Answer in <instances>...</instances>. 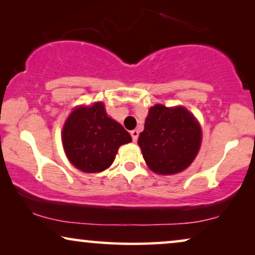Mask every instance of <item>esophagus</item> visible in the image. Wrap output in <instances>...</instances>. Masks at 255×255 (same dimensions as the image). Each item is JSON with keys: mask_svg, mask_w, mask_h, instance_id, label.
<instances>
[{"mask_svg": "<svg viewBox=\"0 0 255 255\" xmlns=\"http://www.w3.org/2000/svg\"><path fill=\"white\" fill-rule=\"evenodd\" d=\"M138 135H139V132H138L137 130H132L131 131V137H132V140L134 141H137V139H138Z\"/></svg>", "mask_w": 255, "mask_h": 255, "instance_id": "34e87169", "label": "esophagus"}]
</instances>
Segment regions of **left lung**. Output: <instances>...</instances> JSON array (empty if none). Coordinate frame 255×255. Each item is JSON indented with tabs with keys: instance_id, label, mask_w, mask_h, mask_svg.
<instances>
[{
	"instance_id": "obj_1",
	"label": "left lung",
	"mask_w": 255,
	"mask_h": 255,
	"mask_svg": "<svg viewBox=\"0 0 255 255\" xmlns=\"http://www.w3.org/2000/svg\"><path fill=\"white\" fill-rule=\"evenodd\" d=\"M201 144V128L184 107L150 108L138 145L148 168L158 174H176L192 164Z\"/></svg>"
}]
</instances>
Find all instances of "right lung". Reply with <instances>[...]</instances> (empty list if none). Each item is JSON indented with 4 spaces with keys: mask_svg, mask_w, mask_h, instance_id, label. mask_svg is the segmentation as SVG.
Masks as SVG:
<instances>
[{
    "mask_svg": "<svg viewBox=\"0 0 255 255\" xmlns=\"http://www.w3.org/2000/svg\"><path fill=\"white\" fill-rule=\"evenodd\" d=\"M132 140L120 123L110 118L104 104L78 107L65 121L62 143L70 163L87 173L107 170L121 145Z\"/></svg>",
    "mask_w": 255,
    "mask_h": 255,
    "instance_id": "obj_1",
    "label": "right lung"
}]
</instances>
